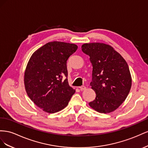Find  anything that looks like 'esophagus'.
I'll use <instances>...</instances> for the list:
<instances>
[{"label":"esophagus","mask_w":148,"mask_h":148,"mask_svg":"<svg viewBox=\"0 0 148 148\" xmlns=\"http://www.w3.org/2000/svg\"><path fill=\"white\" fill-rule=\"evenodd\" d=\"M79 88H80V90H81V91L84 90L86 89V86H81V87H79Z\"/></svg>","instance_id":"obj_1"}]
</instances>
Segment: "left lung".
<instances>
[{
  "mask_svg": "<svg viewBox=\"0 0 148 148\" xmlns=\"http://www.w3.org/2000/svg\"><path fill=\"white\" fill-rule=\"evenodd\" d=\"M81 48L90 56L93 66L90 86L96 97L88 104L100 113L115 110L127 97L132 87L127 62L108 45L86 43Z\"/></svg>",
  "mask_w": 148,
  "mask_h": 148,
  "instance_id": "obj_1",
  "label": "left lung"
}]
</instances>
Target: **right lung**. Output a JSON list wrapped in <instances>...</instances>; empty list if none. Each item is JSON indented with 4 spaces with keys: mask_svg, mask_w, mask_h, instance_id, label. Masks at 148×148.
I'll return each instance as SVG.
<instances>
[{
    "mask_svg": "<svg viewBox=\"0 0 148 148\" xmlns=\"http://www.w3.org/2000/svg\"><path fill=\"white\" fill-rule=\"evenodd\" d=\"M77 48L75 44L49 42L29 59L24 75L25 90L43 111L53 113L61 110L75 93L67 81V61Z\"/></svg>",
    "mask_w": 148,
    "mask_h": 148,
    "instance_id": "right-lung-1",
    "label": "right lung"
}]
</instances>
